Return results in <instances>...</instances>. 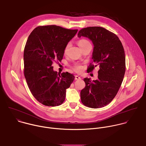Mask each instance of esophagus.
<instances>
[{
  "label": "esophagus",
  "mask_w": 146,
  "mask_h": 146,
  "mask_svg": "<svg viewBox=\"0 0 146 146\" xmlns=\"http://www.w3.org/2000/svg\"><path fill=\"white\" fill-rule=\"evenodd\" d=\"M75 80H80L81 78H80V76H79L78 75H75Z\"/></svg>",
  "instance_id": "34e87169"
}]
</instances>
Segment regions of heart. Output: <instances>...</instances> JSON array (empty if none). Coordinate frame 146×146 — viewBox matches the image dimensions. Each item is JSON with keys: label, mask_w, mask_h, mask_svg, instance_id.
Returning a JSON list of instances; mask_svg holds the SVG:
<instances>
[{"label": "heart", "mask_w": 146, "mask_h": 146, "mask_svg": "<svg viewBox=\"0 0 146 146\" xmlns=\"http://www.w3.org/2000/svg\"><path fill=\"white\" fill-rule=\"evenodd\" d=\"M88 44H90V43L87 40H86L85 39H81V40H79L78 42V45L79 46V47L80 48H82V47H83L84 46H85L86 45H87ZM70 46V43H68L66 45V46H65V48L64 49V54H66L67 52V51L69 49ZM73 68L75 71H76L77 72H80L83 69V66L80 64H76L74 66Z\"/></svg>", "instance_id": "1"}]
</instances>
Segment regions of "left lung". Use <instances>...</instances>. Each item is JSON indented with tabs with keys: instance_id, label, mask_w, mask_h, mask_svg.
Segmentation results:
<instances>
[{
	"instance_id": "8db88e82",
	"label": "left lung",
	"mask_w": 146,
	"mask_h": 146,
	"mask_svg": "<svg viewBox=\"0 0 146 146\" xmlns=\"http://www.w3.org/2000/svg\"><path fill=\"white\" fill-rule=\"evenodd\" d=\"M78 36L92 41L94 48L93 63L87 71L98 66V79L84 78L86 87L81 91V100L85 106L100 108L109 104L116 96L126 70L125 54L122 44L114 33L100 27H91L79 31Z\"/></svg>"
}]
</instances>
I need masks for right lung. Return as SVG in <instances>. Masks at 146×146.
I'll list each match as a JSON object with an SVG mask.
<instances>
[{
	"label": "right lung",
	"mask_w": 146,
	"mask_h": 146,
	"mask_svg": "<svg viewBox=\"0 0 146 146\" xmlns=\"http://www.w3.org/2000/svg\"><path fill=\"white\" fill-rule=\"evenodd\" d=\"M77 32L56 25L40 26L28 37L24 51V76L33 96L44 105H61L74 80L71 74L54 71L52 64L55 60H62L65 46Z\"/></svg>",
	"instance_id": "right-lung-1"
}]
</instances>
